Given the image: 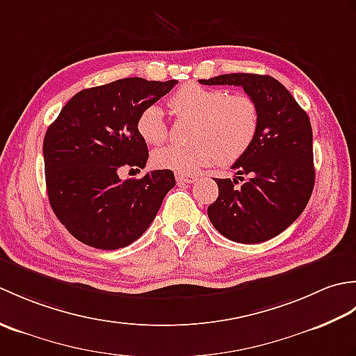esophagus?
Returning <instances> with one entry per match:
<instances>
[{"instance_id": "34e87169", "label": "esophagus", "mask_w": 356, "mask_h": 356, "mask_svg": "<svg viewBox=\"0 0 356 356\" xmlns=\"http://www.w3.org/2000/svg\"><path fill=\"white\" fill-rule=\"evenodd\" d=\"M176 179L180 184H194L197 177L193 176V174H184V172H176Z\"/></svg>"}]
</instances>
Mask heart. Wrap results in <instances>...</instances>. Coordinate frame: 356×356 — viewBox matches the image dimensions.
I'll list each match as a JSON object with an SVG mask.
<instances>
[{
  "label": "heart",
  "mask_w": 356,
  "mask_h": 356,
  "mask_svg": "<svg viewBox=\"0 0 356 356\" xmlns=\"http://www.w3.org/2000/svg\"><path fill=\"white\" fill-rule=\"evenodd\" d=\"M170 107L177 118L194 119L190 145H166L153 153L157 168L193 174L203 166L236 162L252 145L259 130V108L246 95H229L223 88L185 84L172 95ZM136 128L148 145L168 136L165 113L159 105L143 108Z\"/></svg>",
  "instance_id": "b5f03b06"
}]
</instances>
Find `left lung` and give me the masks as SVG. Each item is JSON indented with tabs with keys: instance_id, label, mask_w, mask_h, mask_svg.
Wrapping results in <instances>:
<instances>
[{
	"instance_id": "8db88e82",
	"label": "left lung",
	"mask_w": 356,
	"mask_h": 356,
	"mask_svg": "<svg viewBox=\"0 0 356 356\" xmlns=\"http://www.w3.org/2000/svg\"><path fill=\"white\" fill-rule=\"evenodd\" d=\"M205 86H238L259 108L252 145L232 170L238 180L214 179L218 197L208 207L214 228L237 243L274 238L303 213L314 190L312 127L283 84L268 74L229 73L200 79Z\"/></svg>"
}]
</instances>
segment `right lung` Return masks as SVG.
<instances>
[{
    "label": "right lung",
    "instance_id": "1",
    "mask_svg": "<svg viewBox=\"0 0 356 356\" xmlns=\"http://www.w3.org/2000/svg\"><path fill=\"white\" fill-rule=\"evenodd\" d=\"M176 84L125 78L86 88L49 127L42 153L50 207L84 245L105 251L131 245L176 185L171 170L119 177L125 168H145L148 148L136 120Z\"/></svg>",
    "mask_w": 356,
    "mask_h": 356
}]
</instances>
